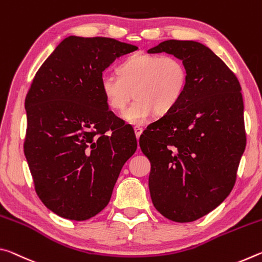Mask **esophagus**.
<instances>
[{"mask_svg": "<svg viewBox=\"0 0 262 262\" xmlns=\"http://www.w3.org/2000/svg\"><path fill=\"white\" fill-rule=\"evenodd\" d=\"M134 132H135L136 139L139 140V139H140V136H141V134H142V132H143V128H142V127H139V126H136V127H134Z\"/></svg>", "mask_w": 262, "mask_h": 262, "instance_id": "esophagus-1", "label": "esophagus"}]
</instances>
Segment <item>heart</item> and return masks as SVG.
Instances as JSON below:
<instances>
[{
    "instance_id": "b5f03b06",
    "label": "heart",
    "mask_w": 262,
    "mask_h": 262,
    "mask_svg": "<svg viewBox=\"0 0 262 262\" xmlns=\"http://www.w3.org/2000/svg\"><path fill=\"white\" fill-rule=\"evenodd\" d=\"M119 75H100L99 89L106 105L113 111H123L126 121L141 125L154 112L165 114L183 98L188 83L184 62L174 55L135 53L119 66Z\"/></svg>"
}]
</instances>
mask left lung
<instances>
[{
    "instance_id": "8db88e82",
    "label": "left lung",
    "mask_w": 262,
    "mask_h": 262,
    "mask_svg": "<svg viewBox=\"0 0 262 262\" xmlns=\"http://www.w3.org/2000/svg\"><path fill=\"white\" fill-rule=\"evenodd\" d=\"M184 62L188 83L170 112L140 137L151 171L149 189L166 219L187 223L219 207L236 183L246 145L239 81L210 48L192 40H166L148 53Z\"/></svg>"
}]
</instances>
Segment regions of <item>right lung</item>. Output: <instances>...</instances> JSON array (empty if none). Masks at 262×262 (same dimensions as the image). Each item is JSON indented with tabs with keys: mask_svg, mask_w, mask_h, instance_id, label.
<instances>
[{
	"mask_svg": "<svg viewBox=\"0 0 262 262\" xmlns=\"http://www.w3.org/2000/svg\"><path fill=\"white\" fill-rule=\"evenodd\" d=\"M136 50L112 38L70 35L31 84L24 154L39 199L63 219L85 221L103 210L136 151L132 126L108 110L99 89L104 70Z\"/></svg>",
	"mask_w": 262,
	"mask_h": 262,
	"instance_id": "right-lung-1",
	"label": "right lung"
}]
</instances>
